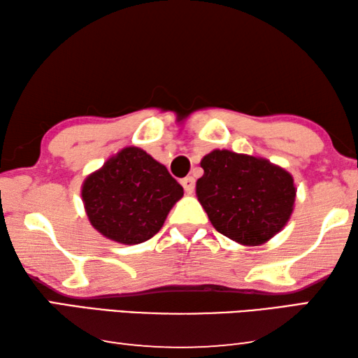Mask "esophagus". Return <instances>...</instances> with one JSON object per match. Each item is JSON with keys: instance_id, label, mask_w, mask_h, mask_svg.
Instances as JSON below:
<instances>
[{"instance_id": "34e87169", "label": "esophagus", "mask_w": 358, "mask_h": 358, "mask_svg": "<svg viewBox=\"0 0 358 358\" xmlns=\"http://www.w3.org/2000/svg\"><path fill=\"white\" fill-rule=\"evenodd\" d=\"M181 185H183L185 191L187 194H192L194 192V187H196V180H194L192 177H186V178L181 180Z\"/></svg>"}]
</instances>
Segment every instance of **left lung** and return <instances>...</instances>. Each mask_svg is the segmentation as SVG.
Masks as SVG:
<instances>
[{
    "mask_svg": "<svg viewBox=\"0 0 358 358\" xmlns=\"http://www.w3.org/2000/svg\"><path fill=\"white\" fill-rule=\"evenodd\" d=\"M196 192L214 229L243 245L275 236L294 208L291 173L264 158L213 150L200 162Z\"/></svg>",
    "mask_w": 358,
    "mask_h": 358,
    "instance_id": "left-lung-1",
    "label": "left lung"
}]
</instances>
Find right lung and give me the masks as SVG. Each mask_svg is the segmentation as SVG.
<instances>
[{"mask_svg": "<svg viewBox=\"0 0 358 358\" xmlns=\"http://www.w3.org/2000/svg\"><path fill=\"white\" fill-rule=\"evenodd\" d=\"M81 196L95 230L131 245L157 235L183 187L147 152L127 147L84 180Z\"/></svg>", "mask_w": 358, "mask_h": 358, "instance_id": "add662e5", "label": "right lung"}]
</instances>
